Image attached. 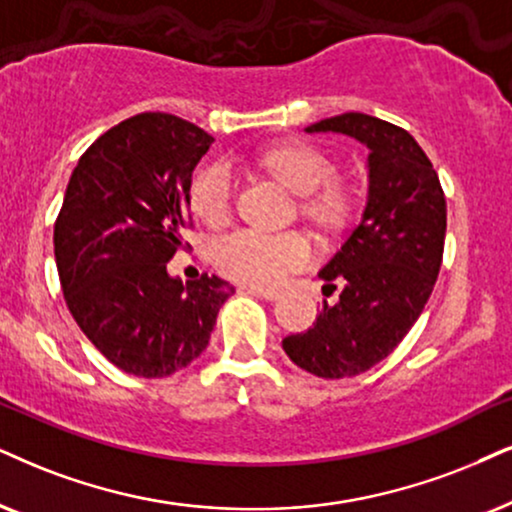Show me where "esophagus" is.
<instances>
[{
	"instance_id": "esophagus-1",
	"label": "esophagus",
	"mask_w": 512,
	"mask_h": 512,
	"mask_svg": "<svg viewBox=\"0 0 512 512\" xmlns=\"http://www.w3.org/2000/svg\"><path fill=\"white\" fill-rule=\"evenodd\" d=\"M245 290H248L250 295L264 297V300H269V302H274V300H278V297H281V293H278V290H274V288H262V286H245Z\"/></svg>"
}]
</instances>
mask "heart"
Segmentation results:
<instances>
[{
	"mask_svg": "<svg viewBox=\"0 0 512 512\" xmlns=\"http://www.w3.org/2000/svg\"><path fill=\"white\" fill-rule=\"evenodd\" d=\"M262 165L304 196V212L323 226L345 222L349 215V193L333 179V163L307 144H283L271 148ZM234 200V174L226 163H212L196 174L191 184V203L198 217L208 224H222ZM215 264L226 276L257 286H274L290 271L312 262V245L302 234H262L241 229L219 238L212 250Z\"/></svg>",
	"mask_w": 512,
	"mask_h": 512,
	"instance_id": "b5f03b06",
	"label": "heart"
}]
</instances>
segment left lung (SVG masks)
I'll list each match as a JSON object with an SVG mask.
<instances>
[{"label":"left lung","mask_w":512,"mask_h":512,"mask_svg":"<svg viewBox=\"0 0 512 512\" xmlns=\"http://www.w3.org/2000/svg\"><path fill=\"white\" fill-rule=\"evenodd\" d=\"M366 146V205L359 224L319 271L323 300L307 333L283 338L290 361L319 378H352L380 364L418 321L442 267L446 200L437 172L406 129L366 113L304 127Z\"/></svg>","instance_id":"obj_1"}]
</instances>
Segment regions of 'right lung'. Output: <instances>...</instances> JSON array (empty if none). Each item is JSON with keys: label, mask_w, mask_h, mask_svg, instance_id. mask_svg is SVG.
<instances>
[{"label": "right lung", "mask_w": 512, "mask_h": 512, "mask_svg": "<svg viewBox=\"0 0 512 512\" xmlns=\"http://www.w3.org/2000/svg\"><path fill=\"white\" fill-rule=\"evenodd\" d=\"M208 132L170 113H139L77 160L54 226L66 304L120 371L165 378L208 347L234 286L203 274L184 283L167 262L191 224V174Z\"/></svg>", "instance_id": "right-lung-1"}]
</instances>
